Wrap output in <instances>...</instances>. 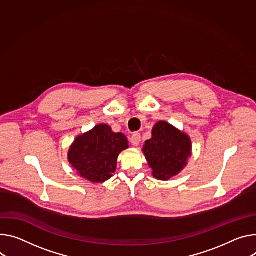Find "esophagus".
Here are the masks:
<instances>
[{
  "label": "esophagus",
  "instance_id": "obj_1",
  "mask_svg": "<svg viewBox=\"0 0 256 256\" xmlns=\"http://www.w3.org/2000/svg\"><path fill=\"white\" fill-rule=\"evenodd\" d=\"M130 142L134 146H138L141 142V134L138 132H134L130 138Z\"/></svg>",
  "mask_w": 256,
  "mask_h": 256
}]
</instances>
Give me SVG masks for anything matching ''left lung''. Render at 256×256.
I'll list each match as a JSON object with an SVG mask.
<instances>
[{
	"mask_svg": "<svg viewBox=\"0 0 256 256\" xmlns=\"http://www.w3.org/2000/svg\"><path fill=\"white\" fill-rule=\"evenodd\" d=\"M191 148L187 134L166 122H159L153 128L152 138L145 142L143 151L153 176L158 180H168L187 164Z\"/></svg>",
	"mask_w": 256,
	"mask_h": 256,
	"instance_id": "obj_1",
	"label": "left lung"
}]
</instances>
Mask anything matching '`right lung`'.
I'll use <instances>...</instances> for the list:
<instances>
[{
  "label": "right lung",
  "mask_w": 256,
  "mask_h": 256,
  "mask_svg": "<svg viewBox=\"0 0 256 256\" xmlns=\"http://www.w3.org/2000/svg\"><path fill=\"white\" fill-rule=\"evenodd\" d=\"M126 148L128 138L124 134L113 132L107 124H99L76 138L68 160L82 178L103 182L115 172L118 157Z\"/></svg>",
  "instance_id": "right-lung-1"
}]
</instances>
